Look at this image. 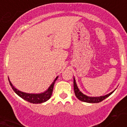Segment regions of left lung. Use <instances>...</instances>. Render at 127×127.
<instances>
[{"label": "left lung", "instance_id": "obj_1", "mask_svg": "<svg viewBox=\"0 0 127 127\" xmlns=\"http://www.w3.org/2000/svg\"><path fill=\"white\" fill-rule=\"evenodd\" d=\"M74 94H75L76 96V97H77L79 100L82 101H84V102L94 103L102 101L103 100H104L105 99L107 98V97L109 96L111 94H112L113 92L115 91L113 90L111 93L105 95H102V96H99V97L88 96V95L84 94L83 93L81 92L80 91L79 88H78L77 86V84H76V80L74 78Z\"/></svg>", "mask_w": 127, "mask_h": 127}]
</instances>
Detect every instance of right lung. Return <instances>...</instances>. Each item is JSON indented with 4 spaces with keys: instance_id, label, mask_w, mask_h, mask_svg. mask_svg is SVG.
<instances>
[{
    "instance_id": "add662e5",
    "label": "right lung",
    "mask_w": 127,
    "mask_h": 127,
    "mask_svg": "<svg viewBox=\"0 0 127 127\" xmlns=\"http://www.w3.org/2000/svg\"><path fill=\"white\" fill-rule=\"evenodd\" d=\"M57 78L58 76H57L55 79L54 80V81L52 82L51 84L50 85V86L48 88L47 90L45 91L44 92L40 93V94H29V93L21 92L13 86L12 84L11 83V82L10 81L9 78L8 80L9 82H10V85L12 87V88L13 89V90L14 91L15 93L20 97L24 99V100L27 101L28 102L32 103H41L45 102L48 99H50V97L51 96L52 93H53L54 84H55V82L57 80Z\"/></svg>"
}]
</instances>
